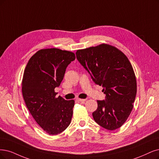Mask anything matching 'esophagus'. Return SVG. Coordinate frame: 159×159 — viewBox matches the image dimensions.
I'll list each match as a JSON object with an SVG mask.
<instances>
[{"label": "esophagus", "mask_w": 159, "mask_h": 159, "mask_svg": "<svg viewBox=\"0 0 159 159\" xmlns=\"http://www.w3.org/2000/svg\"><path fill=\"white\" fill-rule=\"evenodd\" d=\"M76 100L79 101V102H85L86 99H80V98H77L76 99Z\"/></svg>", "instance_id": "obj_1"}]
</instances>
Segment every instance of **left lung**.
<instances>
[{"label":"left lung","mask_w":159,"mask_h":159,"mask_svg":"<svg viewBox=\"0 0 159 159\" xmlns=\"http://www.w3.org/2000/svg\"><path fill=\"white\" fill-rule=\"evenodd\" d=\"M76 55L106 95L105 100L97 101L93 119L109 130L120 128L132 112L137 92L136 75L130 61L122 51L107 44L78 50Z\"/></svg>","instance_id":"obj_1"}]
</instances>
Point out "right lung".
<instances>
[{
  "instance_id": "obj_1",
  "label": "right lung",
  "mask_w": 159,
  "mask_h": 159,
  "mask_svg": "<svg viewBox=\"0 0 159 159\" xmlns=\"http://www.w3.org/2000/svg\"><path fill=\"white\" fill-rule=\"evenodd\" d=\"M73 52L59 48L37 51L29 59L23 73L22 94L32 116L43 130L57 135L69 126L75 101L56 97L68 65L75 60Z\"/></svg>"
}]
</instances>
